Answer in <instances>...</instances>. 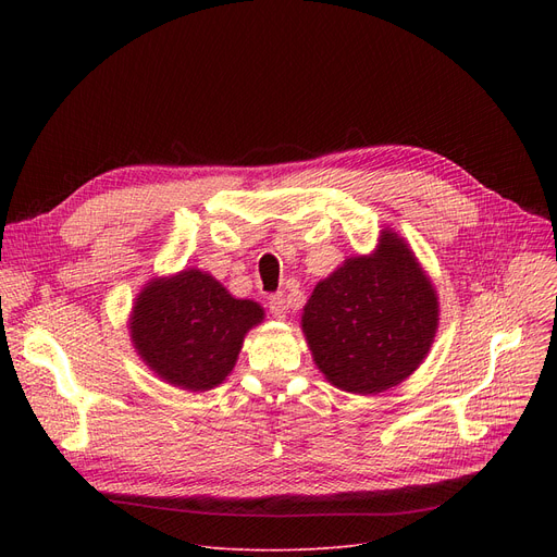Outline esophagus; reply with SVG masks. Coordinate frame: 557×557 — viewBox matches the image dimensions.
<instances>
[{
    "mask_svg": "<svg viewBox=\"0 0 557 557\" xmlns=\"http://www.w3.org/2000/svg\"><path fill=\"white\" fill-rule=\"evenodd\" d=\"M269 309H271V313L275 315V318H284L286 315V298H284V294H273V296H269Z\"/></svg>",
    "mask_w": 557,
    "mask_h": 557,
    "instance_id": "obj_1",
    "label": "esophagus"
}]
</instances>
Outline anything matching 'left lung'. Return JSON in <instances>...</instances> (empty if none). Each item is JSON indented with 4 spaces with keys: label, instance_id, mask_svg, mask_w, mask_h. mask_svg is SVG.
<instances>
[{
    "label": "left lung",
    "instance_id": "8db88e82",
    "mask_svg": "<svg viewBox=\"0 0 557 557\" xmlns=\"http://www.w3.org/2000/svg\"><path fill=\"white\" fill-rule=\"evenodd\" d=\"M435 327V290L393 232L372 257L347 259L320 282L302 315L320 372L359 395L404 382L426 357Z\"/></svg>",
    "mask_w": 557,
    "mask_h": 557
}]
</instances>
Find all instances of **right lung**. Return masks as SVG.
<instances>
[{
  "label": "right lung",
  "mask_w": 557,
  "mask_h": 557,
  "mask_svg": "<svg viewBox=\"0 0 557 557\" xmlns=\"http://www.w3.org/2000/svg\"><path fill=\"white\" fill-rule=\"evenodd\" d=\"M261 318L257 302L232 298L212 275L191 269L141 290L131 332L146 366L196 393L223 382Z\"/></svg>",
  "instance_id": "obj_1"
}]
</instances>
